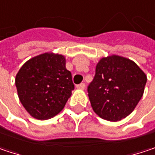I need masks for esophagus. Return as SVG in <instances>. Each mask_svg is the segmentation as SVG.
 <instances>
[{"label":"esophagus","mask_w":155,"mask_h":155,"mask_svg":"<svg viewBox=\"0 0 155 155\" xmlns=\"http://www.w3.org/2000/svg\"><path fill=\"white\" fill-rule=\"evenodd\" d=\"M77 87H78V89L84 90V87H85V84H84V83H81V84H78V85H77Z\"/></svg>","instance_id":"obj_1"}]
</instances>
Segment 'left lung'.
I'll use <instances>...</instances> for the list:
<instances>
[{
    "label": "left lung",
    "mask_w": 155,
    "mask_h": 155,
    "mask_svg": "<svg viewBox=\"0 0 155 155\" xmlns=\"http://www.w3.org/2000/svg\"><path fill=\"white\" fill-rule=\"evenodd\" d=\"M147 76L133 61L119 55L101 58L87 91L94 111L117 122L128 116L142 98Z\"/></svg>",
    "instance_id": "1"
}]
</instances>
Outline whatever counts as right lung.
Masks as SVG:
<instances>
[{"instance_id": "right-lung-1", "label": "right lung", "mask_w": 155, "mask_h": 155, "mask_svg": "<svg viewBox=\"0 0 155 155\" xmlns=\"http://www.w3.org/2000/svg\"><path fill=\"white\" fill-rule=\"evenodd\" d=\"M61 54L45 53L28 60L16 76L19 100L36 119L47 120L59 114L74 90L71 71Z\"/></svg>"}]
</instances>
